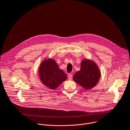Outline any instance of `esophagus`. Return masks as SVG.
<instances>
[{"label": "esophagus", "mask_w": 130, "mask_h": 130, "mask_svg": "<svg viewBox=\"0 0 130 130\" xmlns=\"http://www.w3.org/2000/svg\"><path fill=\"white\" fill-rule=\"evenodd\" d=\"M72 75L70 73H69L68 75V78L69 79H72Z\"/></svg>", "instance_id": "esophagus-1"}]
</instances>
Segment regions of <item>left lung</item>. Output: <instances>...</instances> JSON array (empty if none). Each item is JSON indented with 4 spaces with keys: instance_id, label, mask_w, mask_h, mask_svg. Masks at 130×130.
I'll return each mask as SVG.
<instances>
[{
    "instance_id": "8db88e82",
    "label": "left lung",
    "mask_w": 130,
    "mask_h": 130,
    "mask_svg": "<svg viewBox=\"0 0 130 130\" xmlns=\"http://www.w3.org/2000/svg\"><path fill=\"white\" fill-rule=\"evenodd\" d=\"M101 73L95 63L89 60L83 61L80 70L75 73L73 80L86 90L91 89L99 82Z\"/></svg>"
}]
</instances>
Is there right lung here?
Masks as SVG:
<instances>
[{
    "label": "right lung",
    "instance_id": "obj_1",
    "mask_svg": "<svg viewBox=\"0 0 130 130\" xmlns=\"http://www.w3.org/2000/svg\"><path fill=\"white\" fill-rule=\"evenodd\" d=\"M39 72L42 82L53 90L57 88L67 78L66 74L59 69L57 64L52 59L43 61Z\"/></svg>",
    "mask_w": 130,
    "mask_h": 130
}]
</instances>
